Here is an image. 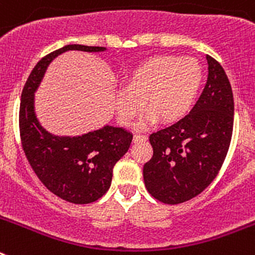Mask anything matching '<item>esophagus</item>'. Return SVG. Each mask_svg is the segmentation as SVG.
Masks as SVG:
<instances>
[{"label": "esophagus", "instance_id": "34e87169", "mask_svg": "<svg viewBox=\"0 0 255 255\" xmlns=\"http://www.w3.org/2000/svg\"><path fill=\"white\" fill-rule=\"evenodd\" d=\"M148 139L147 135H140V134H135L134 135V143H139V141H145Z\"/></svg>", "mask_w": 255, "mask_h": 255}]
</instances>
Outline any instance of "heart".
Masks as SVG:
<instances>
[{"label":"heart","instance_id":"b5f03b06","mask_svg":"<svg viewBox=\"0 0 255 255\" xmlns=\"http://www.w3.org/2000/svg\"><path fill=\"white\" fill-rule=\"evenodd\" d=\"M203 83V69L195 58L155 56L126 76L125 89L115 96L121 123L130 125L144 107L149 108L139 128L155 123H173L185 116L197 100Z\"/></svg>","mask_w":255,"mask_h":255}]
</instances>
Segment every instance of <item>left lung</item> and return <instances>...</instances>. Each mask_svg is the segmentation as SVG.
I'll return each mask as SVG.
<instances>
[{"label":"left lung","mask_w":255,"mask_h":255,"mask_svg":"<svg viewBox=\"0 0 255 255\" xmlns=\"http://www.w3.org/2000/svg\"><path fill=\"white\" fill-rule=\"evenodd\" d=\"M208 79L190 114L153 132V157L144 164L148 193L166 204L200 194L222 167L234 126V96L225 70L207 56Z\"/></svg>","instance_id":"obj_1"}]
</instances>
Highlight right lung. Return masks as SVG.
Returning <instances> with one entry per match:
<instances>
[{
	"label": "right lung",
	"mask_w": 255,
	"mask_h": 255,
	"mask_svg": "<svg viewBox=\"0 0 255 255\" xmlns=\"http://www.w3.org/2000/svg\"><path fill=\"white\" fill-rule=\"evenodd\" d=\"M66 51L102 52L106 48L67 44L35 65L21 93L20 138L31 168L51 193L70 203L88 204L110 189L114 166L129 149L132 134L106 125L80 136H57L42 128L35 116L34 93L48 65Z\"/></svg>",
	"instance_id": "add662e5"
}]
</instances>
